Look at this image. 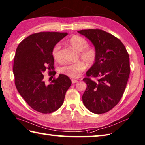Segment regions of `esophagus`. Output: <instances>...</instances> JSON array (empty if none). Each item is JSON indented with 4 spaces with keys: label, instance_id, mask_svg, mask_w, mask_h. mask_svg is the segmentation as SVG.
I'll return each mask as SVG.
<instances>
[{
    "label": "esophagus",
    "instance_id": "obj_1",
    "mask_svg": "<svg viewBox=\"0 0 145 145\" xmlns=\"http://www.w3.org/2000/svg\"><path fill=\"white\" fill-rule=\"evenodd\" d=\"M71 81H72V83H76L78 81L77 80H75V79H72Z\"/></svg>",
    "mask_w": 145,
    "mask_h": 145
}]
</instances>
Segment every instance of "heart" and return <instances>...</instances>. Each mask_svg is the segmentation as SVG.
I'll return each mask as SVG.
<instances>
[{
    "label": "heart",
    "instance_id": "1",
    "mask_svg": "<svg viewBox=\"0 0 145 145\" xmlns=\"http://www.w3.org/2000/svg\"><path fill=\"white\" fill-rule=\"evenodd\" d=\"M69 43L74 50L79 52V57L86 64H91L95 61L97 58L96 50L93 47L88 46V42L84 38L75 35L69 39ZM61 48V44L57 43L52 50V56L57 61H61L62 59ZM85 68L86 65L82 61H79L74 64L62 65L59 68V72L70 78H76L80 77Z\"/></svg>",
    "mask_w": 145,
    "mask_h": 145
}]
</instances>
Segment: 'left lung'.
<instances>
[{"mask_svg": "<svg viewBox=\"0 0 145 145\" xmlns=\"http://www.w3.org/2000/svg\"><path fill=\"white\" fill-rule=\"evenodd\" d=\"M78 32L92 43L97 52L96 60L86 76L100 78L97 81L83 79L87 87L82 97L83 102L93 113H105L123 95L130 74L129 54L121 41L105 31L96 29Z\"/></svg>", "mask_w": 145, "mask_h": 145, "instance_id": "obj_1", "label": "left lung"}]
</instances>
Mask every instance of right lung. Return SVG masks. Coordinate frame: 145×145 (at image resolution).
Wrapping results in <instances>:
<instances>
[{
  "mask_svg": "<svg viewBox=\"0 0 145 145\" xmlns=\"http://www.w3.org/2000/svg\"><path fill=\"white\" fill-rule=\"evenodd\" d=\"M66 35L59 32L34 33L16 49L13 65L16 88L29 106L40 113L50 114L61 107L72 83L64 74H59L48 84L43 81V74L54 68V47Z\"/></svg>",
  "mask_w": 145,
  "mask_h": 145,
  "instance_id": "add662e5",
  "label": "right lung"
}]
</instances>
